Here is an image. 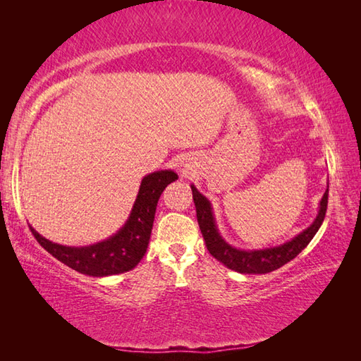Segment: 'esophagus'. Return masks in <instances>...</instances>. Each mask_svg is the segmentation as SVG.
Returning a JSON list of instances; mask_svg holds the SVG:
<instances>
[{
	"instance_id": "34e87169",
	"label": "esophagus",
	"mask_w": 361,
	"mask_h": 361,
	"mask_svg": "<svg viewBox=\"0 0 361 361\" xmlns=\"http://www.w3.org/2000/svg\"><path fill=\"white\" fill-rule=\"evenodd\" d=\"M183 173H186V171H183Z\"/></svg>"
}]
</instances>
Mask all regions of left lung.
Returning <instances> with one entry per match:
<instances>
[{"mask_svg": "<svg viewBox=\"0 0 361 361\" xmlns=\"http://www.w3.org/2000/svg\"><path fill=\"white\" fill-rule=\"evenodd\" d=\"M190 189H192V198L197 209L198 226H200V231L206 242V248H208L212 257L220 260L225 267L243 274L270 273V271L278 270V268H281L282 265H286L291 259H295L299 252L307 247L310 240L313 239V235L318 233L319 226L323 225V220L326 217V211H327V200H329V185H327L326 192L319 202V211H318L317 219L313 220V224L307 229H304L302 233H299L291 240L279 245V247H271V248H264V250H239L226 243L224 237L220 235L208 198L198 192L194 185L190 186Z\"/></svg>", "mask_w": 361, "mask_h": 361, "instance_id": "left-lung-1", "label": "left lung"}]
</instances>
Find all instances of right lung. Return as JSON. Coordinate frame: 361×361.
Wrapping results in <instances>:
<instances>
[{
    "mask_svg": "<svg viewBox=\"0 0 361 361\" xmlns=\"http://www.w3.org/2000/svg\"><path fill=\"white\" fill-rule=\"evenodd\" d=\"M178 178L173 171H158L145 175L130 217L110 239L90 247H65L38 234L32 226L37 242L60 262L82 274L102 278L132 270L144 257L149 247L157 204L163 190Z\"/></svg>",
    "mask_w": 361,
    "mask_h": 361,
    "instance_id": "right-lung-1",
    "label": "right lung"
}]
</instances>
